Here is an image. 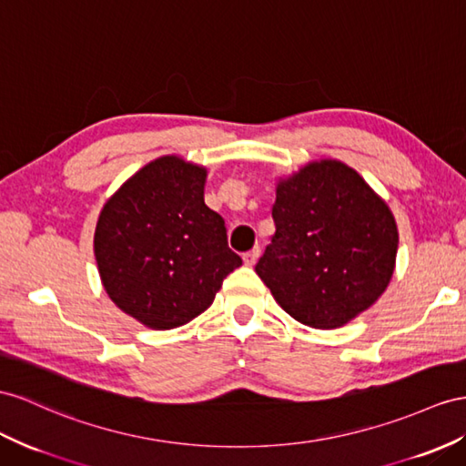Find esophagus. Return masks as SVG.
Here are the masks:
<instances>
[{"mask_svg": "<svg viewBox=\"0 0 466 466\" xmlns=\"http://www.w3.org/2000/svg\"><path fill=\"white\" fill-rule=\"evenodd\" d=\"M259 254H261V249H259V248L249 249V252H246V254H244V264H246V266H254L256 261H258V258H259Z\"/></svg>", "mask_w": 466, "mask_h": 466, "instance_id": "obj_1", "label": "esophagus"}]
</instances>
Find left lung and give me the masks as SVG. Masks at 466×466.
<instances>
[{"mask_svg":"<svg viewBox=\"0 0 466 466\" xmlns=\"http://www.w3.org/2000/svg\"><path fill=\"white\" fill-rule=\"evenodd\" d=\"M271 236L256 273L295 320L337 329L384 293L398 252L388 205L340 161L303 167L278 185Z\"/></svg>","mask_w":466,"mask_h":466,"instance_id":"1","label":"left lung"}]
</instances>
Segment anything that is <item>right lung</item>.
<instances>
[{
	"label": "right lung",
	"instance_id": "right-lung-1",
	"mask_svg": "<svg viewBox=\"0 0 466 466\" xmlns=\"http://www.w3.org/2000/svg\"><path fill=\"white\" fill-rule=\"evenodd\" d=\"M207 169L175 155L151 161L106 202L94 256L106 293L149 329L187 325L242 266L224 218L205 205Z\"/></svg>",
	"mask_w": 466,
	"mask_h": 466
}]
</instances>
